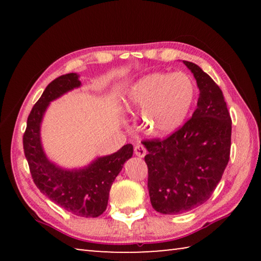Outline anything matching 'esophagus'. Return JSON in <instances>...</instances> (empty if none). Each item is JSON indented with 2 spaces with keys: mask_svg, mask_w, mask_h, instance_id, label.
<instances>
[{
  "mask_svg": "<svg viewBox=\"0 0 261 261\" xmlns=\"http://www.w3.org/2000/svg\"><path fill=\"white\" fill-rule=\"evenodd\" d=\"M146 152H147L146 147H145L144 145L138 144V145H136V146H135V153H136L137 156L144 158L145 155H146Z\"/></svg>",
  "mask_w": 261,
  "mask_h": 261,
  "instance_id": "1",
  "label": "esophagus"
}]
</instances>
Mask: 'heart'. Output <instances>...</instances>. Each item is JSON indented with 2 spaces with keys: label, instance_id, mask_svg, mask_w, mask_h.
Returning <instances> with one entry per match:
<instances>
[{
  "label": "heart",
  "instance_id": "1",
  "mask_svg": "<svg viewBox=\"0 0 261 261\" xmlns=\"http://www.w3.org/2000/svg\"><path fill=\"white\" fill-rule=\"evenodd\" d=\"M193 99L194 84L188 74L152 73L131 87L126 108L143 109L141 122L145 131L163 136L182 125Z\"/></svg>",
  "mask_w": 261,
  "mask_h": 261
}]
</instances>
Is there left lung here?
<instances>
[{
  "mask_svg": "<svg viewBox=\"0 0 261 261\" xmlns=\"http://www.w3.org/2000/svg\"><path fill=\"white\" fill-rule=\"evenodd\" d=\"M200 94L192 117L165 139L143 140L153 208L180 214L210 199L230 158L231 118L221 88L192 62Z\"/></svg>",
  "mask_w": 261,
  "mask_h": 261,
  "instance_id": "obj_1",
  "label": "left lung"
}]
</instances>
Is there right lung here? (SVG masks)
I'll return each mask as SVG.
<instances>
[{"label":"right lung","mask_w":261,"mask_h":261,"mask_svg":"<svg viewBox=\"0 0 261 261\" xmlns=\"http://www.w3.org/2000/svg\"><path fill=\"white\" fill-rule=\"evenodd\" d=\"M81 86L77 73H67L53 81L33 106L23 136L25 158L34 184L51 201L70 213L96 218L107 208L112 184L123 165L132 156L134 146L126 144L112 155L96 159L83 169L64 170L46 158L40 143V124L50 101Z\"/></svg>","instance_id":"right-lung-1"}]
</instances>
